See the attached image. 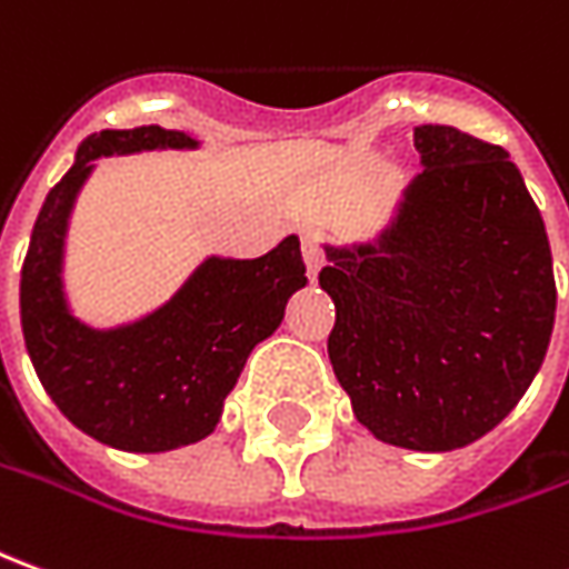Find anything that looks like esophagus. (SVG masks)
Instances as JSON below:
<instances>
[{"mask_svg": "<svg viewBox=\"0 0 569 569\" xmlns=\"http://www.w3.org/2000/svg\"><path fill=\"white\" fill-rule=\"evenodd\" d=\"M301 258H305L308 277L317 280V273H320V268H323V246L317 242L315 236H305V242H301Z\"/></svg>", "mask_w": 569, "mask_h": 569, "instance_id": "obj_1", "label": "esophagus"}]
</instances>
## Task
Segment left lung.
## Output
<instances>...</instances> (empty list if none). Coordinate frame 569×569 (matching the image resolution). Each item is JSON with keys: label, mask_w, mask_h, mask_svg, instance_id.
Masks as SVG:
<instances>
[{"label": "left lung", "mask_w": 569, "mask_h": 569, "mask_svg": "<svg viewBox=\"0 0 569 569\" xmlns=\"http://www.w3.org/2000/svg\"><path fill=\"white\" fill-rule=\"evenodd\" d=\"M423 171L370 242L323 246L330 365L380 442L455 451L496 430L555 327L545 220L501 146L415 127Z\"/></svg>", "instance_id": "left-lung-1"}]
</instances>
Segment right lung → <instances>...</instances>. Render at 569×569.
<instances>
[{
    "label": "right lung",
    "instance_id": "right-lung-1",
    "mask_svg": "<svg viewBox=\"0 0 569 569\" xmlns=\"http://www.w3.org/2000/svg\"><path fill=\"white\" fill-rule=\"evenodd\" d=\"M152 149H199L183 130H102L80 142L49 189L21 270V327L42 389L77 430L121 451H171L211 436L246 358L308 283L299 236L261 258H204L152 315L90 327L64 292V239L92 161Z\"/></svg>",
    "mask_w": 569,
    "mask_h": 569
}]
</instances>
